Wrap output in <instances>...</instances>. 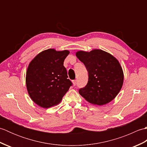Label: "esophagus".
<instances>
[{
  "instance_id": "esophagus-1",
  "label": "esophagus",
  "mask_w": 147,
  "mask_h": 147,
  "mask_svg": "<svg viewBox=\"0 0 147 147\" xmlns=\"http://www.w3.org/2000/svg\"><path fill=\"white\" fill-rule=\"evenodd\" d=\"M73 85L75 86V85H76V83H77V80H73Z\"/></svg>"
}]
</instances>
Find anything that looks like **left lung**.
Listing matches in <instances>:
<instances>
[{"instance_id":"obj_1","label":"left lung","mask_w":147,"mask_h":147,"mask_svg":"<svg viewBox=\"0 0 147 147\" xmlns=\"http://www.w3.org/2000/svg\"><path fill=\"white\" fill-rule=\"evenodd\" d=\"M76 57L88 73L87 85L79 93L92 104L102 105L111 102L122 88L124 74L119 62L113 55L100 49L78 51Z\"/></svg>"}]
</instances>
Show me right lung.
I'll use <instances>...</instances> for the list:
<instances>
[{
	"label": "right lung",
	"instance_id": "right-lung-1",
	"mask_svg": "<svg viewBox=\"0 0 147 147\" xmlns=\"http://www.w3.org/2000/svg\"><path fill=\"white\" fill-rule=\"evenodd\" d=\"M69 51L50 49L40 52L27 69L26 84L32 100L43 108L57 105L73 83L64 61Z\"/></svg>",
	"mask_w": 147,
	"mask_h": 147
}]
</instances>
